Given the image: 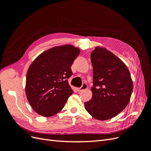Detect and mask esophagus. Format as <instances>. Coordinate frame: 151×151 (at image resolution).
Returning <instances> with one entry per match:
<instances>
[{
	"instance_id": "34e87169",
	"label": "esophagus",
	"mask_w": 151,
	"mask_h": 151,
	"mask_svg": "<svg viewBox=\"0 0 151 151\" xmlns=\"http://www.w3.org/2000/svg\"><path fill=\"white\" fill-rule=\"evenodd\" d=\"M87 88H88V85H87L86 83H84L83 85H82V86L81 87V88H77V91H78L79 92H81V91H83V90H85Z\"/></svg>"
}]
</instances>
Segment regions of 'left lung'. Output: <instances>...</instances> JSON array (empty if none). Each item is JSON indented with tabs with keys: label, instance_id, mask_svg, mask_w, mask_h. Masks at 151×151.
I'll return each mask as SVG.
<instances>
[{
	"label": "left lung",
	"instance_id": "left-lung-1",
	"mask_svg": "<svg viewBox=\"0 0 151 151\" xmlns=\"http://www.w3.org/2000/svg\"><path fill=\"white\" fill-rule=\"evenodd\" d=\"M93 68V96L84 103L86 109L99 120H109L124 109L133 91L128 68L105 48L96 47L91 53Z\"/></svg>",
	"mask_w": 151,
	"mask_h": 151
}]
</instances>
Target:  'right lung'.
I'll return each instance as SVG.
<instances>
[{
  "label": "right lung",
  "mask_w": 151,
  "mask_h": 151,
  "mask_svg": "<svg viewBox=\"0 0 151 151\" xmlns=\"http://www.w3.org/2000/svg\"><path fill=\"white\" fill-rule=\"evenodd\" d=\"M80 50L72 45L50 48L41 53L28 68L26 94L31 107L39 115L51 116L64 107L73 90L68 79L70 67Z\"/></svg>",
  "instance_id": "obj_1"
}]
</instances>
